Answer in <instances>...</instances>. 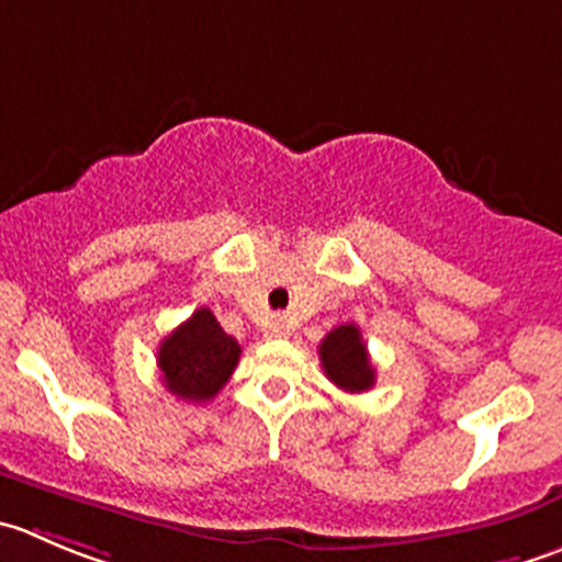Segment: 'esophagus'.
<instances>
[{
	"instance_id": "obj_1",
	"label": "esophagus",
	"mask_w": 562,
	"mask_h": 562,
	"mask_svg": "<svg viewBox=\"0 0 562 562\" xmlns=\"http://www.w3.org/2000/svg\"><path fill=\"white\" fill-rule=\"evenodd\" d=\"M266 335H269V337H288V335H291V326H288L285 318H274L269 324V329H266Z\"/></svg>"
}]
</instances>
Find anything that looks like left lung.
<instances>
[{"instance_id": "obj_1", "label": "left lung", "mask_w": 562, "mask_h": 562, "mask_svg": "<svg viewBox=\"0 0 562 562\" xmlns=\"http://www.w3.org/2000/svg\"><path fill=\"white\" fill-rule=\"evenodd\" d=\"M321 368L326 379L346 392H364L375 384V368L370 364L362 331L353 324L331 329L318 346Z\"/></svg>"}]
</instances>
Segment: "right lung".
<instances>
[{
	"label": "right lung",
	"mask_w": 562,
	"mask_h": 562,
	"mask_svg": "<svg viewBox=\"0 0 562 562\" xmlns=\"http://www.w3.org/2000/svg\"><path fill=\"white\" fill-rule=\"evenodd\" d=\"M241 346L227 335L209 307H200L159 346L165 386L189 403H205L236 370Z\"/></svg>",
	"instance_id": "obj_1"
}]
</instances>
